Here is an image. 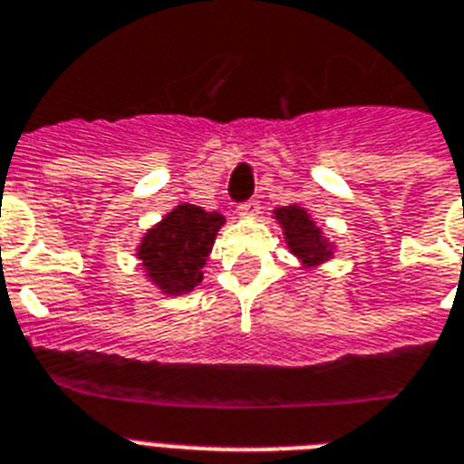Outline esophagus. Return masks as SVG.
<instances>
[{"label":"esophagus","mask_w":464,"mask_h":464,"mask_svg":"<svg viewBox=\"0 0 464 464\" xmlns=\"http://www.w3.org/2000/svg\"><path fill=\"white\" fill-rule=\"evenodd\" d=\"M260 210L258 201H244V204L237 206V216L239 218H254Z\"/></svg>","instance_id":"34e87169"}]
</instances>
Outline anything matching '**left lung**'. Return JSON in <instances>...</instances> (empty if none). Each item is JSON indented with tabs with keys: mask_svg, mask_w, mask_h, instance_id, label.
<instances>
[{
	"mask_svg": "<svg viewBox=\"0 0 464 464\" xmlns=\"http://www.w3.org/2000/svg\"><path fill=\"white\" fill-rule=\"evenodd\" d=\"M275 220L285 232L286 246L296 256L304 270H315L334 256L332 241L324 237L323 229L317 227L308 210L298 204L275 208Z\"/></svg>",
	"mask_w": 464,
	"mask_h": 464,
	"instance_id": "8db88e82",
	"label": "left lung"
}]
</instances>
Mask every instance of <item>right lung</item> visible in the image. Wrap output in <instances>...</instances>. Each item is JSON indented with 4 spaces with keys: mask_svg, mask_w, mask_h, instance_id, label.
<instances>
[{
    "mask_svg": "<svg viewBox=\"0 0 464 464\" xmlns=\"http://www.w3.org/2000/svg\"><path fill=\"white\" fill-rule=\"evenodd\" d=\"M225 225V216L201 206L179 204L147 229L137 246V258L147 279L168 296L189 294L204 279L216 235Z\"/></svg>",
    "mask_w": 464,
    "mask_h": 464,
    "instance_id": "obj_1",
    "label": "right lung"
}]
</instances>
